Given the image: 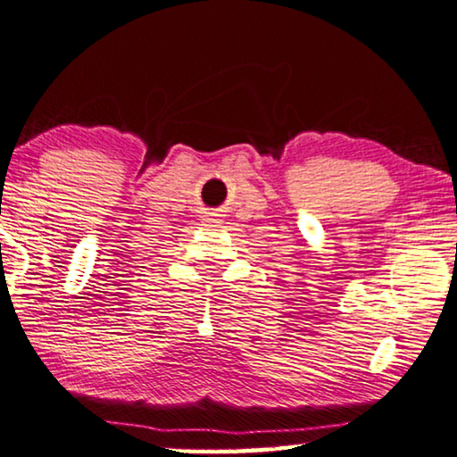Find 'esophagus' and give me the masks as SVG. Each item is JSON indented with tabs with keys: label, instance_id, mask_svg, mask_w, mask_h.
I'll return each instance as SVG.
<instances>
[{
	"label": "esophagus",
	"instance_id": "34e87169",
	"mask_svg": "<svg viewBox=\"0 0 457 457\" xmlns=\"http://www.w3.org/2000/svg\"><path fill=\"white\" fill-rule=\"evenodd\" d=\"M203 226H207V228H220V226H221L220 215H217V213H204V215H203Z\"/></svg>",
	"mask_w": 457,
	"mask_h": 457
}]
</instances>
